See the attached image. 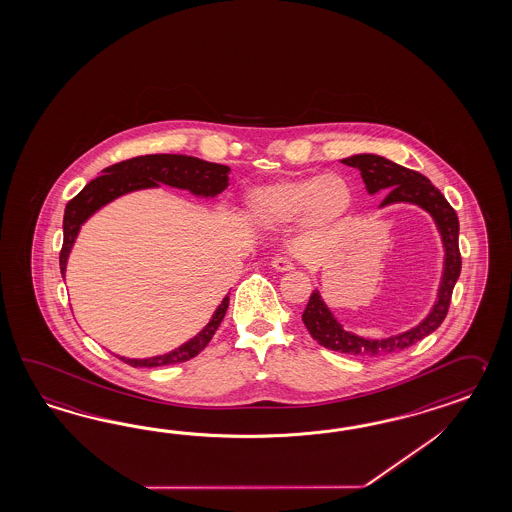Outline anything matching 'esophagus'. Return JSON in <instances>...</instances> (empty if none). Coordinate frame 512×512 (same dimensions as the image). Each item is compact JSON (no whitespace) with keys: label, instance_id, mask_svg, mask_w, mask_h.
<instances>
[{"label":"esophagus","instance_id":"obj_1","mask_svg":"<svg viewBox=\"0 0 512 512\" xmlns=\"http://www.w3.org/2000/svg\"><path fill=\"white\" fill-rule=\"evenodd\" d=\"M272 266H274V270H277V272H290V270H294V262L290 261L288 257H275L274 261H272Z\"/></svg>","mask_w":512,"mask_h":512}]
</instances>
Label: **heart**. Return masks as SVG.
Returning a JSON list of instances; mask_svg holds the SVG:
<instances>
[{"label": "heart", "mask_w": 512, "mask_h": 512, "mask_svg": "<svg viewBox=\"0 0 512 512\" xmlns=\"http://www.w3.org/2000/svg\"><path fill=\"white\" fill-rule=\"evenodd\" d=\"M244 216L259 229L298 224L311 237L337 233L353 209V190L340 174L277 179L251 187L242 201Z\"/></svg>", "instance_id": "obj_1"}]
</instances>
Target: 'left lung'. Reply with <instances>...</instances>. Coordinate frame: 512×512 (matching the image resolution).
Listing matches in <instances>:
<instances>
[{
	"mask_svg": "<svg viewBox=\"0 0 512 512\" xmlns=\"http://www.w3.org/2000/svg\"><path fill=\"white\" fill-rule=\"evenodd\" d=\"M342 163L361 172L362 181L370 196L377 192H387L385 200L381 201L379 209H385L394 203H411L431 214L433 222L437 224L438 233L442 238L444 248V268L442 279L438 287L437 301L431 307L429 314L418 325L409 331L392 335L387 338H364L344 329L338 322L335 314L325 305L320 292L314 290L307 309L303 312L301 320L309 329L311 337L327 349L348 355H366L377 357L396 353L401 349L409 348L418 340L431 335L448 314L451 292L461 275V251H459V218L457 212L449 205L448 200L433 183L414 170H409L401 164L392 163L381 155L375 153H359L342 159Z\"/></svg>",
	"mask_w": 512,
	"mask_h": 512,
	"instance_id": "left-lung-1",
	"label": "left lung"
}]
</instances>
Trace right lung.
<instances>
[{
	"label": "right lung",
	"instance_id": "1",
	"mask_svg": "<svg viewBox=\"0 0 512 512\" xmlns=\"http://www.w3.org/2000/svg\"><path fill=\"white\" fill-rule=\"evenodd\" d=\"M231 168L224 164L207 163L198 157L188 155H144L135 157L124 163L113 164L103 170V174L92 179L74 200L68 201L64 209L63 250H61V274H66V264L70 251L74 248L75 238L81 231V225L87 222L94 212L100 211L107 203L144 188H157L159 185L188 190L198 198H214L229 185ZM229 307V296L216 307L209 324L201 329L196 337L190 338L179 348L172 349L164 355H155L148 359H129L118 357L135 368H153L166 366L175 362H185L196 357L201 349L211 342L218 325L224 320L225 311Z\"/></svg>",
	"mask_w": 512,
	"mask_h": 512
}]
</instances>
